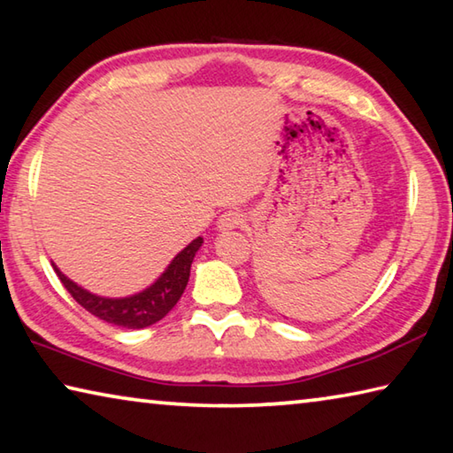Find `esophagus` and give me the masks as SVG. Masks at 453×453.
Masks as SVG:
<instances>
[{
  "mask_svg": "<svg viewBox=\"0 0 453 453\" xmlns=\"http://www.w3.org/2000/svg\"><path fill=\"white\" fill-rule=\"evenodd\" d=\"M243 213L237 211V210H229L226 211L224 216H219L218 219V227L221 229V232H229V229H235V227H242L243 226Z\"/></svg>",
  "mask_w": 453,
  "mask_h": 453,
  "instance_id": "esophagus-1",
  "label": "esophagus"
}]
</instances>
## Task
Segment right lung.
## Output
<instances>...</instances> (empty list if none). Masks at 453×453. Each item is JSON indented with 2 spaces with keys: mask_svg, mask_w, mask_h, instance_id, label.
I'll use <instances>...</instances> for the list:
<instances>
[{
  "mask_svg": "<svg viewBox=\"0 0 453 453\" xmlns=\"http://www.w3.org/2000/svg\"><path fill=\"white\" fill-rule=\"evenodd\" d=\"M202 243V237H197V240L191 242L186 250H181L180 254L173 257V262L167 265L162 278L153 283V286L143 289L142 294L121 297V300H111V297H99L89 294L88 289H81L80 286H75L72 280H67L58 267H53V270H56L59 281L64 283V288L70 291L73 300L78 302L83 310L94 313L96 318L107 321V324L127 329H142L165 318L167 311L178 303L183 289L188 286L191 262H194L196 251Z\"/></svg>",
  "mask_w": 453,
  "mask_h": 453,
  "instance_id": "add662e5",
  "label": "right lung"
}]
</instances>
